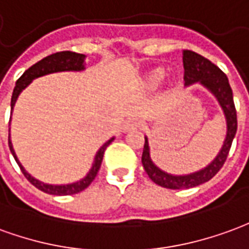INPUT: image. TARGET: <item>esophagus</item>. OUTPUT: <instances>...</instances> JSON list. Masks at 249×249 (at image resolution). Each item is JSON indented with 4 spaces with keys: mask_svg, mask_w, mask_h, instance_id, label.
<instances>
[{
    "mask_svg": "<svg viewBox=\"0 0 249 249\" xmlns=\"http://www.w3.org/2000/svg\"><path fill=\"white\" fill-rule=\"evenodd\" d=\"M143 126H144V123H143L141 119L134 118V119H128V121L124 123L123 130H124V131H131V130H138V128H142Z\"/></svg>",
    "mask_w": 249,
    "mask_h": 249,
    "instance_id": "obj_1",
    "label": "esophagus"
}]
</instances>
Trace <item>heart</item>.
I'll use <instances>...</instances> for the list:
<instances>
[{"label":"heart","mask_w":249,"mask_h":249,"mask_svg":"<svg viewBox=\"0 0 249 249\" xmlns=\"http://www.w3.org/2000/svg\"><path fill=\"white\" fill-rule=\"evenodd\" d=\"M163 72L162 71H155L152 72L151 75L148 77V79H147V85H148V87H155L158 86L159 83L162 82L163 79Z\"/></svg>","instance_id":"obj_1"}]
</instances>
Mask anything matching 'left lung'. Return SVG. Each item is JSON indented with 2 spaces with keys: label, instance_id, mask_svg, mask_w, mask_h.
<instances>
[{
  "label": "left lung",
  "instance_id": "left-lung-1",
  "mask_svg": "<svg viewBox=\"0 0 249 249\" xmlns=\"http://www.w3.org/2000/svg\"><path fill=\"white\" fill-rule=\"evenodd\" d=\"M183 65H184L186 85L200 82L217 98L220 106L224 110V115L227 119V137L219 155L213 159V162L210 166H207L201 171H197L191 175H184V177H174V175L166 174L151 162L150 151H148V142L146 138L142 154L144 171L147 172V175L152 182L164 188H171V190L191 188V187L208 182L210 179L215 177L227 160L228 152L232 146V141L237 130L236 108L233 103L232 89L226 74L221 71L216 65H213L210 59L191 50H183Z\"/></svg>",
  "mask_w": 249,
  "mask_h": 249
}]
</instances>
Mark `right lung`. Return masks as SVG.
Here are the masks:
<instances>
[{"instance_id":"right-lung-1","label":"right lung","mask_w":249,"mask_h":249,"mask_svg":"<svg viewBox=\"0 0 249 249\" xmlns=\"http://www.w3.org/2000/svg\"><path fill=\"white\" fill-rule=\"evenodd\" d=\"M83 62H85V54H79V53L74 52H58L55 54H52V55H48L43 59H41L39 62H37L36 65H33L32 67H29L26 71L23 72L21 77L18 78L17 83H16V87L13 90L12 95V103H10V108L13 111V107L16 105V101H17L19 92L22 91L25 87L28 86L29 83L32 82L33 79H36L38 77H42V75H46V74H50V72H57V71H70V70H74V71H79V70H83L85 66H83ZM114 141V138L107 141L105 144H103L99 151L97 152L95 155V160H94V164H92L91 170L87 174V177H85L82 180L79 182L72 183V184H63V186H52V184H45V183L39 182L37 179H34L33 177H30V174L25 171V168L21 166V163L18 162L17 157H16V152L13 150L12 142L9 139V148L12 151L13 157L16 159V162L18 163V166L21 168V171L25 175V178L28 179L29 182L32 183L33 186L37 187L38 190L46 192V194H50V195H72V194H78V192L83 191L85 188L91 184V182L97 177L98 171H99V167H101V163H102L103 154H105V150L107 148V146Z\"/></svg>"}]
</instances>
